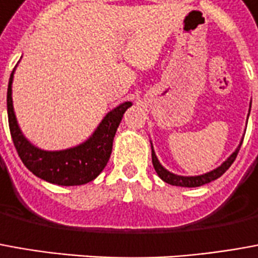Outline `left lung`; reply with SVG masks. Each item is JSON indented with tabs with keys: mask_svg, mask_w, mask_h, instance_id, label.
I'll return each instance as SVG.
<instances>
[{
	"mask_svg": "<svg viewBox=\"0 0 258 258\" xmlns=\"http://www.w3.org/2000/svg\"><path fill=\"white\" fill-rule=\"evenodd\" d=\"M242 142H240L239 148L236 149L233 154L230 155L229 158H228V160H225V162H223L221 166L217 167V169H215V170H212V172L201 174V176L184 177V176H177V174H173V173L167 172L166 169L159 163V160H158V158H156V155H155L154 152V148H152V163H154V167H155V170H156V173H158V176H159L160 179L163 180L165 183H167V184L180 185V187H200V185L211 183L212 180H217L218 177H221L223 173L229 169L230 165L235 162L236 156H237V154H239V149H240V147H242Z\"/></svg>",
	"mask_w": 258,
	"mask_h": 258,
	"instance_id": "left-lung-1",
	"label": "left lung"
}]
</instances>
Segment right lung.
<instances>
[{
    "label": "right lung",
    "instance_id": "1",
    "mask_svg": "<svg viewBox=\"0 0 258 258\" xmlns=\"http://www.w3.org/2000/svg\"><path fill=\"white\" fill-rule=\"evenodd\" d=\"M12 75L7 93L8 123L12 141L23 165L37 177L53 184L81 185L96 179L109 162L117 127L133 103L125 102L107 113L93 135L82 145L57 152L41 151L33 147L18 127L12 106Z\"/></svg>",
    "mask_w": 258,
    "mask_h": 258
}]
</instances>
